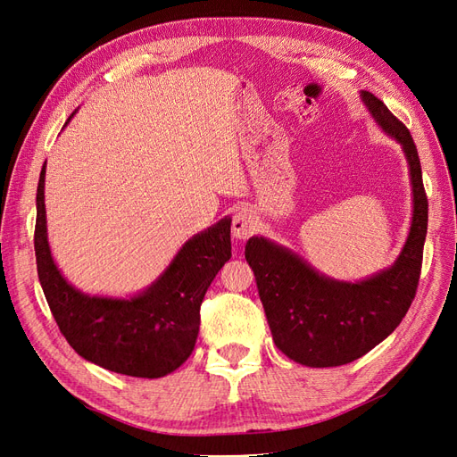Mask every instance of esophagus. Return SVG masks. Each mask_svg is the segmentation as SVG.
<instances>
[{
	"mask_svg": "<svg viewBox=\"0 0 457 457\" xmlns=\"http://www.w3.org/2000/svg\"><path fill=\"white\" fill-rule=\"evenodd\" d=\"M255 230H257V220L250 212L240 210L234 213V217H232V237L234 238L244 242L250 237H253Z\"/></svg>",
	"mask_w": 457,
	"mask_h": 457,
	"instance_id": "obj_1",
	"label": "esophagus"
}]
</instances>
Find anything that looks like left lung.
Masks as SVG:
<instances>
[{
  "mask_svg": "<svg viewBox=\"0 0 457 457\" xmlns=\"http://www.w3.org/2000/svg\"><path fill=\"white\" fill-rule=\"evenodd\" d=\"M361 96L373 120L403 146L410 165L413 217L395 265L362 282H339L267 238L253 237L245 244L276 347L311 368L349 364L370 353L403 322L420 284L428 204L418 148L383 101L370 91Z\"/></svg>",
  "mask_w": 457,
  "mask_h": 457,
  "instance_id": "8db88e82",
  "label": "left lung"
}]
</instances>
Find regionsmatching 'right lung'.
Masks as SVG:
<instances>
[{
	"instance_id": "right-lung-1",
	"label": "right lung",
	"mask_w": 457,
	"mask_h": 457,
	"mask_svg": "<svg viewBox=\"0 0 457 457\" xmlns=\"http://www.w3.org/2000/svg\"><path fill=\"white\" fill-rule=\"evenodd\" d=\"M44 187L46 165L36 195L34 250L61 334L79 356L104 370L148 379L168 376L195 351L204 295L232 255L230 219L192 237L146 292L131 299L91 297L68 284L51 257Z\"/></svg>"
}]
</instances>
